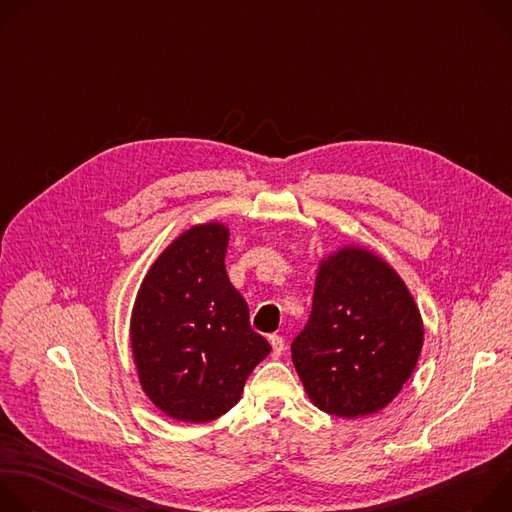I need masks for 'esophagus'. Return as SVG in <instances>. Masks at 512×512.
Segmentation results:
<instances>
[{
	"instance_id": "obj_1",
	"label": "esophagus",
	"mask_w": 512,
	"mask_h": 512,
	"mask_svg": "<svg viewBox=\"0 0 512 512\" xmlns=\"http://www.w3.org/2000/svg\"><path fill=\"white\" fill-rule=\"evenodd\" d=\"M269 342H271V348H273V356H281V352L285 350V342H283V338L281 336H277V334H271L269 336Z\"/></svg>"
}]
</instances>
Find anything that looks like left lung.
<instances>
[{
	"mask_svg": "<svg viewBox=\"0 0 512 512\" xmlns=\"http://www.w3.org/2000/svg\"><path fill=\"white\" fill-rule=\"evenodd\" d=\"M421 346L419 308L387 261L356 245L320 261L310 320L291 342L318 409L344 419L381 411L409 381Z\"/></svg>",
	"mask_w": 512,
	"mask_h": 512,
	"instance_id": "8db88e82",
	"label": "left lung"
}]
</instances>
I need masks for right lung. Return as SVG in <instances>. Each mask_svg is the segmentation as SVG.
I'll return each instance as SVG.
<instances>
[{"instance_id": "obj_1", "label": "right lung", "mask_w": 512, "mask_h": 512, "mask_svg": "<svg viewBox=\"0 0 512 512\" xmlns=\"http://www.w3.org/2000/svg\"><path fill=\"white\" fill-rule=\"evenodd\" d=\"M227 247L229 229L221 223L188 229L145 273L133 304L129 334L139 385L178 421L225 415L271 352L229 281Z\"/></svg>"}]
</instances>
